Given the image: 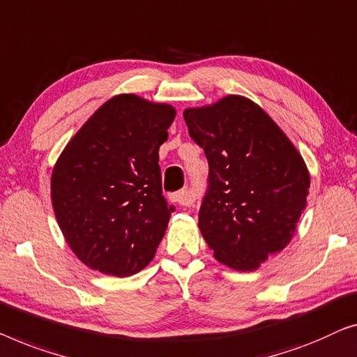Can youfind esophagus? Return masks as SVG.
Wrapping results in <instances>:
<instances>
[{"label":"esophagus","mask_w":357,"mask_h":357,"mask_svg":"<svg viewBox=\"0 0 357 357\" xmlns=\"http://www.w3.org/2000/svg\"><path fill=\"white\" fill-rule=\"evenodd\" d=\"M169 199H172V202L183 205V207H189V205L194 204L192 194H190L188 189H181V190H178V192L172 194V197H169Z\"/></svg>","instance_id":"obj_1"}]
</instances>
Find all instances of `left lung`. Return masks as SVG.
<instances>
[{"label":"left lung","mask_w":357,"mask_h":357,"mask_svg":"<svg viewBox=\"0 0 357 357\" xmlns=\"http://www.w3.org/2000/svg\"><path fill=\"white\" fill-rule=\"evenodd\" d=\"M184 121L208 160L200 233L218 262L257 270L293 238L307 202V167L278 124L241 95L184 109Z\"/></svg>","instance_id":"1"}]
</instances>
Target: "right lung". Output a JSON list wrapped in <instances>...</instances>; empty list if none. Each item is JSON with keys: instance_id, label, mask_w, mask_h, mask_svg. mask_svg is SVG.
<instances>
[{"instance_id": "right-lung-1", "label": "right lung", "mask_w": 357, "mask_h": 357, "mask_svg": "<svg viewBox=\"0 0 357 357\" xmlns=\"http://www.w3.org/2000/svg\"><path fill=\"white\" fill-rule=\"evenodd\" d=\"M174 116L172 105L116 95L59 155L52 173L54 217L89 268L129 277L153 259L173 212L162 194L158 149Z\"/></svg>"}]
</instances>
